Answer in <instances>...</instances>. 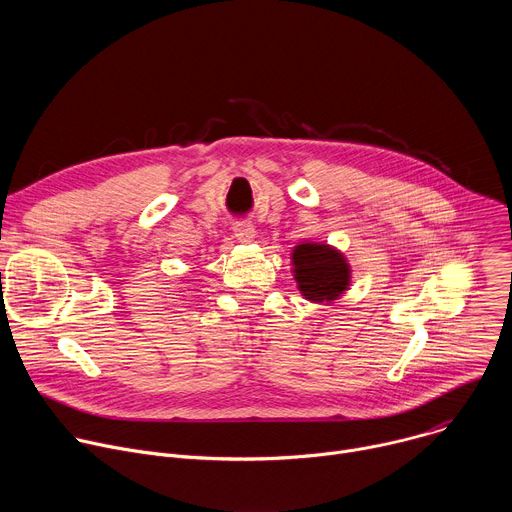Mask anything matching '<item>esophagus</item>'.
Here are the masks:
<instances>
[{
  "label": "esophagus",
  "mask_w": 512,
  "mask_h": 512,
  "mask_svg": "<svg viewBox=\"0 0 512 512\" xmlns=\"http://www.w3.org/2000/svg\"><path fill=\"white\" fill-rule=\"evenodd\" d=\"M233 233H235V237H237L241 243H251V241L255 239V229H253V225L247 223V221L235 223V225H233Z\"/></svg>",
  "instance_id": "1"
}]
</instances>
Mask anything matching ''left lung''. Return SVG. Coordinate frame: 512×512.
I'll list each match as a JSON object with an SVG mask.
<instances>
[{
    "mask_svg": "<svg viewBox=\"0 0 512 512\" xmlns=\"http://www.w3.org/2000/svg\"><path fill=\"white\" fill-rule=\"evenodd\" d=\"M294 275L302 296L310 302H332L350 283V267L330 245L302 243L291 253Z\"/></svg>",
    "mask_w": 512,
    "mask_h": 512,
    "instance_id": "8db88e82",
    "label": "left lung"
}]
</instances>
